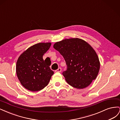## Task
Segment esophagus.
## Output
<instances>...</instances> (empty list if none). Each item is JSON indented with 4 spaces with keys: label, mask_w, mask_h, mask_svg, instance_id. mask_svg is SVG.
<instances>
[{
    "label": "esophagus",
    "mask_w": 120,
    "mask_h": 120,
    "mask_svg": "<svg viewBox=\"0 0 120 120\" xmlns=\"http://www.w3.org/2000/svg\"><path fill=\"white\" fill-rule=\"evenodd\" d=\"M61 71V68H59L57 69V70H56V72H60V71Z\"/></svg>",
    "instance_id": "1"
}]
</instances>
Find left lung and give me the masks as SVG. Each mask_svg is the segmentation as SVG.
I'll return each mask as SVG.
<instances>
[{"label":"left lung","instance_id":"1","mask_svg":"<svg viewBox=\"0 0 120 120\" xmlns=\"http://www.w3.org/2000/svg\"><path fill=\"white\" fill-rule=\"evenodd\" d=\"M53 48L66 61L67 69L63 75L70 86L84 89L96 79L100 63L95 50L88 42L79 38H71L56 42Z\"/></svg>","mask_w":120,"mask_h":120}]
</instances>
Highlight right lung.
<instances>
[{
    "mask_svg": "<svg viewBox=\"0 0 120 120\" xmlns=\"http://www.w3.org/2000/svg\"><path fill=\"white\" fill-rule=\"evenodd\" d=\"M50 42H40L32 45L20 54L16 65V72L21 84L31 92L41 90L49 84L54 72L51 61L43 59L50 48Z\"/></svg>",
    "mask_w": 120,
    "mask_h": 120,
    "instance_id": "add662e5",
    "label": "right lung"
}]
</instances>
